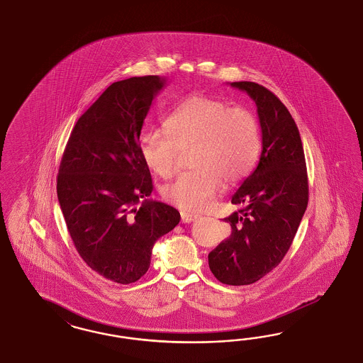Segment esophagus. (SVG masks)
Returning a JSON list of instances; mask_svg holds the SVG:
<instances>
[{"instance_id": "obj_1", "label": "esophagus", "mask_w": 363, "mask_h": 363, "mask_svg": "<svg viewBox=\"0 0 363 363\" xmlns=\"http://www.w3.org/2000/svg\"><path fill=\"white\" fill-rule=\"evenodd\" d=\"M198 214H193V213H187V211H181V220L184 223H189V222H193V220H197Z\"/></svg>"}]
</instances>
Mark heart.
<instances>
[{
  "label": "heart",
  "instance_id": "1",
  "mask_svg": "<svg viewBox=\"0 0 363 363\" xmlns=\"http://www.w3.org/2000/svg\"><path fill=\"white\" fill-rule=\"evenodd\" d=\"M165 130L147 129L140 137L143 162L157 176L176 173L179 150L193 147L190 165L162 189V197L184 211L203 209L223 182L235 185L253 170L261 150L259 125L250 110L226 101L193 94L166 116Z\"/></svg>",
  "mask_w": 363,
  "mask_h": 363
}]
</instances>
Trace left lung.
Returning <instances> with one entry per match:
<instances>
[{
  "instance_id": "8db88e82",
  "label": "left lung",
  "mask_w": 363,
  "mask_h": 363,
  "mask_svg": "<svg viewBox=\"0 0 363 363\" xmlns=\"http://www.w3.org/2000/svg\"><path fill=\"white\" fill-rule=\"evenodd\" d=\"M257 105L262 130L258 166L231 198L229 238L209 253V267L226 285H250L284 259L308 208V182L301 135L281 99L259 84L240 81Z\"/></svg>"
}]
</instances>
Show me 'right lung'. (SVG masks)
I'll use <instances>...</instances> for the list:
<instances>
[{"instance_id":"right-lung-1","label":"right lung","mask_w":363,"mask_h":363,"mask_svg":"<svg viewBox=\"0 0 363 363\" xmlns=\"http://www.w3.org/2000/svg\"><path fill=\"white\" fill-rule=\"evenodd\" d=\"M165 82L145 76L111 84L78 118L57 176L60 206L78 254L121 285L147 272L154 243L181 220L174 208L146 199L153 182L138 147L143 120Z\"/></svg>"}]
</instances>
